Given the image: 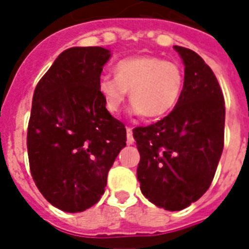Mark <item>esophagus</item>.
<instances>
[{
  "mask_svg": "<svg viewBox=\"0 0 249 249\" xmlns=\"http://www.w3.org/2000/svg\"><path fill=\"white\" fill-rule=\"evenodd\" d=\"M133 133H132V129L130 128H126V142L128 144H133Z\"/></svg>",
  "mask_w": 249,
  "mask_h": 249,
  "instance_id": "1",
  "label": "esophagus"
}]
</instances>
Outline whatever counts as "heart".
Listing matches in <instances>:
<instances>
[{"mask_svg":"<svg viewBox=\"0 0 249 249\" xmlns=\"http://www.w3.org/2000/svg\"><path fill=\"white\" fill-rule=\"evenodd\" d=\"M130 90L132 112L159 119L172 112L183 90V71L173 61L157 56H136L120 60L114 77L103 74L97 92L109 113L117 114Z\"/></svg>","mask_w":249,"mask_h":249,"instance_id":"obj_1","label":"heart"}]
</instances>
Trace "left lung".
Segmentation results:
<instances>
[{
  "instance_id": "left-lung-1",
  "label": "left lung",
  "mask_w": 249,
  "mask_h": 249,
  "mask_svg": "<svg viewBox=\"0 0 249 249\" xmlns=\"http://www.w3.org/2000/svg\"><path fill=\"white\" fill-rule=\"evenodd\" d=\"M184 64V85L171 113L137 126V180L151 203L181 211L207 192L224 148L225 107L217 78L197 53L173 46Z\"/></svg>"
}]
</instances>
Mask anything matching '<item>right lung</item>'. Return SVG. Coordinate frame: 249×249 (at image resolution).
Instances as JSON below:
<instances>
[{
  "instance_id": "right-lung-1",
  "label": "right lung",
  "mask_w": 249,
  "mask_h": 249,
  "mask_svg": "<svg viewBox=\"0 0 249 249\" xmlns=\"http://www.w3.org/2000/svg\"><path fill=\"white\" fill-rule=\"evenodd\" d=\"M112 53L74 46L57 57L36 87L28 155L36 185L64 212H82L105 192L126 129L104 107L97 81Z\"/></svg>"
}]
</instances>
